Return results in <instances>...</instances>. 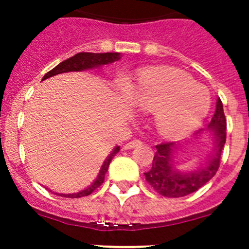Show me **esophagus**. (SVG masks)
<instances>
[{
	"mask_svg": "<svg viewBox=\"0 0 249 249\" xmlns=\"http://www.w3.org/2000/svg\"><path fill=\"white\" fill-rule=\"evenodd\" d=\"M141 145V141H139V140H133V141H131V142H127L123 145V149L124 150H128V149H135V147L140 146Z\"/></svg>",
	"mask_w": 249,
	"mask_h": 249,
	"instance_id": "obj_1",
	"label": "esophagus"
}]
</instances>
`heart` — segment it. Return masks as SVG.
Instances as JSON below:
<instances>
[{"instance_id":"b5f03b06","label":"heart","mask_w":249,"mask_h":249,"mask_svg":"<svg viewBox=\"0 0 249 249\" xmlns=\"http://www.w3.org/2000/svg\"><path fill=\"white\" fill-rule=\"evenodd\" d=\"M131 99L141 109L155 112L157 129L169 139L195 131L206 118L211 106L206 88L179 71L166 69L141 73L131 91Z\"/></svg>"}]
</instances>
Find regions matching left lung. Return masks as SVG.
I'll list each match as a JSON object with an SVG mask.
<instances>
[{
	"instance_id": "1",
	"label": "left lung",
	"mask_w": 249,
	"mask_h": 249,
	"mask_svg": "<svg viewBox=\"0 0 249 249\" xmlns=\"http://www.w3.org/2000/svg\"><path fill=\"white\" fill-rule=\"evenodd\" d=\"M206 129L213 133V151L207 157L206 163L201 164L192 170H179L174 163L177 153L180 149V143L166 142L158 145L153 166L145 173L146 180L158 194L170 198L184 197L200 190L216 174L227 140V120L224 116L223 103L220 99H217L216 109ZM200 133L201 131H198L196 136H200ZM188 142L190 141H187V143Z\"/></svg>"
}]
</instances>
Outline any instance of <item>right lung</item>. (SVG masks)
<instances>
[{"mask_svg": "<svg viewBox=\"0 0 249 249\" xmlns=\"http://www.w3.org/2000/svg\"><path fill=\"white\" fill-rule=\"evenodd\" d=\"M121 59V53H88V52H81L75 54L73 57H70V58L65 59L63 62H61L59 65H57L54 69H52L49 72H47L44 75V77L42 79L46 80L52 77V76L59 75V73H66V72H73V71H86V70H92V69H99L104 65H109V63L116 62ZM120 151V146H116L112 150V153L107 157V159L104 160L103 165L100 166L99 173L98 177L95 178V180L90 184L89 187H86L84 190L79 191V192H75V194H55L58 196L62 197H70V198H79V197L89 196L90 194H92L94 191L100 186V184L104 182V177H106L107 170H108V166L109 163L112 161V159L114 158L117 153Z\"/></svg>", "mask_w": 249, "mask_h": 249, "instance_id": "1", "label": "right lung"}]
</instances>
